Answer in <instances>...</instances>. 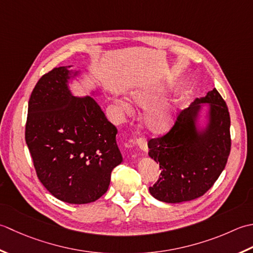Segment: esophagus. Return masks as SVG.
Listing matches in <instances>:
<instances>
[{"mask_svg": "<svg viewBox=\"0 0 253 253\" xmlns=\"http://www.w3.org/2000/svg\"><path fill=\"white\" fill-rule=\"evenodd\" d=\"M136 144H137V146L140 147L141 151H143L144 153H146V152L148 151V147H147V142H146L145 138H143V137L137 138V140H136Z\"/></svg>", "mask_w": 253, "mask_h": 253, "instance_id": "obj_1", "label": "esophagus"}]
</instances>
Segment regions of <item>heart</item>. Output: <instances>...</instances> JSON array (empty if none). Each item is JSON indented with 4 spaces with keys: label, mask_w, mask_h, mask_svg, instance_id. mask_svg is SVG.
Instances as JSON below:
<instances>
[{
    "label": "heart",
    "mask_w": 253,
    "mask_h": 253,
    "mask_svg": "<svg viewBox=\"0 0 253 253\" xmlns=\"http://www.w3.org/2000/svg\"><path fill=\"white\" fill-rule=\"evenodd\" d=\"M133 99L137 105L142 107H148L155 100V97L143 94V92H138V94H134ZM122 107L126 110H130V106L126 102H122ZM171 122L172 106L170 104H164L154 107L152 109H149L146 112L145 117H144V125H145L148 131H151L154 134H161L166 132L169 126H171Z\"/></svg>",
    "instance_id": "1"
}]
</instances>
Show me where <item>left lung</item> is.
Returning a JSON list of instances; mask_svg holds the SVG:
<instances>
[{
	"instance_id": "8db88e82",
	"label": "left lung",
	"mask_w": 253,
	"mask_h": 253,
	"mask_svg": "<svg viewBox=\"0 0 253 253\" xmlns=\"http://www.w3.org/2000/svg\"><path fill=\"white\" fill-rule=\"evenodd\" d=\"M201 103L210 104V122L198 132L195 119ZM148 155L161 168V177L149 187L154 198L180 203L202 197L220 176L230 153V117L223 97L214 88L195 98L180 111L174 125L163 136L147 143Z\"/></svg>"
}]
</instances>
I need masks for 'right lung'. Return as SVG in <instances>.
Masks as SVG:
<instances>
[{"mask_svg":"<svg viewBox=\"0 0 253 253\" xmlns=\"http://www.w3.org/2000/svg\"><path fill=\"white\" fill-rule=\"evenodd\" d=\"M69 79L64 66L41 76L28 101L25 140L43 187L63 202L86 204L107 192L122 156L117 127L91 97L71 94Z\"/></svg>","mask_w":253,"mask_h":253,"instance_id":"1","label":"right lung"}]
</instances>
